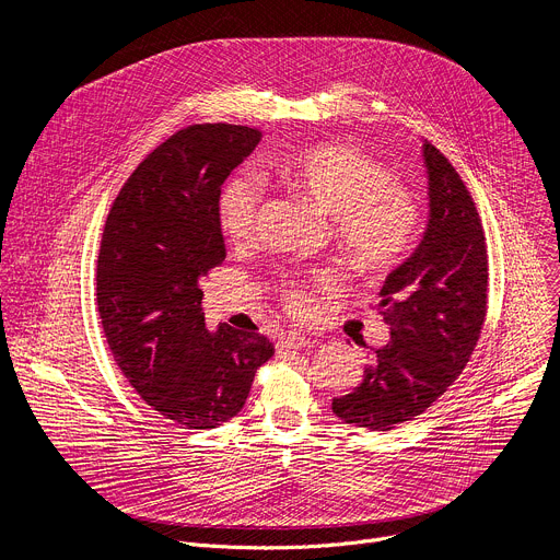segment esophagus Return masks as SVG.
<instances>
[{"instance_id":"obj_1","label":"esophagus","mask_w":560,"mask_h":560,"mask_svg":"<svg viewBox=\"0 0 560 560\" xmlns=\"http://www.w3.org/2000/svg\"><path fill=\"white\" fill-rule=\"evenodd\" d=\"M314 341L299 335V332H288L281 341H279V350H301V348H310Z\"/></svg>"}]
</instances>
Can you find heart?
Returning a JSON list of instances; mask_svg holds the SVG:
<instances>
[{"instance_id":"heart-1","label":"heart","mask_w":560,"mask_h":560,"mask_svg":"<svg viewBox=\"0 0 560 560\" xmlns=\"http://www.w3.org/2000/svg\"><path fill=\"white\" fill-rule=\"evenodd\" d=\"M279 179L314 208L332 217V230L350 261L368 272L401 261L415 246L419 206L415 195L392 179L378 159L348 143H316L290 154ZM261 208V188L253 175L232 177L217 201V223L225 242L244 246L253 238ZM330 283V275L316 277ZM288 307H310V288L290 281L283 288Z\"/></svg>"}]
</instances>
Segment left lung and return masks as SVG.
<instances>
[{
	"label": "left lung",
	"instance_id": "8db88e82",
	"mask_svg": "<svg viewBox=\"0 0 560 560\" xmlns=\"http://www.w3.org/2000/svg\"><path fill=\"white\" fill-rule=\"evenodd\" d=\"M430 219L419 248L392 270L374 310L389 341L372 350L363 381L332 398V412L387 432L423 415L467 365L488 312L481 217L447 156L423 143Z\"/></svg>",
	"mask_w": 560,
	"mask_h": 560
}]
</instances>
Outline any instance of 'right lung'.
Instances as JSON below:
<instances>
[{
	"label": "right lung",
	"mask_w": 560,
	"mask_h": 560,
	"mask_svg": "<svg viewBox=\"0 0 560 560\" xmlns=\"http://www.w3.org/2000/svg\"><path fill=\"white\" fill-rule=\"evenodd\" d=\"M261 141L232 124H195L156 145L119 190L97 259L108 348L152 410L210 430L242 412L255 372L275 354L264 335L208 332L199 281L225 259L217 201Z\"/></svg>",
	"instance_id": "add662e5"
}]
</instances>
